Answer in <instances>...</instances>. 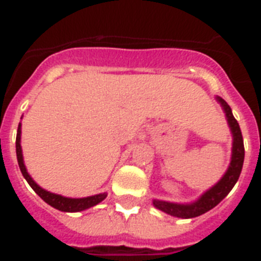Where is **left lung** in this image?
<instances>
[{
  "mask_svg": "<svg viewBox=\"0 0 261 261\" xmlns=\"http://www.w3.org/2000/svg\"><path fill=\"white\" fill-rule=\"evenodd\" d=\"M217 101L221 103L222 108H223V112L226 113L227 123L231 128V134H232V155H231V162L227 171L214 187L210 188L209 190H206L205 193L194 202L173 203L167 202V201H160V199H153V206L156 209L162 210V212L167 213L169 215H173V217H177V218H194V217L202 215L203 213L209 212L213 207H215L222 199L230 193V190L237 184L244 162L243 137H242L239 123L232 115L228 103L221 97H217Z\"/></svg>",
  "mask_w": 261,
  "mask_h": 261,
  "instance_id": "8db88e82",
  "label": "left lung"
}]
</instances>
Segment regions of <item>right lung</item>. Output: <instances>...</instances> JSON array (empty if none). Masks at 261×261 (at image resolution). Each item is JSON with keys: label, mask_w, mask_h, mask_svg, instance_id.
<instances>
[{"label": "right lung", "mask_w": 261, "mask_h": 261, "mask_svg": "<svg viewBox=\"0 0 261 261\" xmlns=\"http://www.w3.org/2000/svg\"><path fill=\"white\" fill-rule=\"evenodd\" d=\"M15 149H17V159H18V165H19V169H21L23 177L26 178V181L30 184V187L33 188L34 192H35L40 198L47 202L48 205H51L52 207L60 210V212H67V213H74V212H83L85 209H89L92 206L97 205L101 201L106 198L108 194L106 193H99L96 196L85 197V198H68V197H63L60 194L51 193V192H47L43 188H40L39 185L36 184L35 181L31 178V176L27 173V169L24 167L23 163V155H22V148H21V123L18 124V131H17V140H15Z\"/></svg>", "instance_id": "add662e5"}]
</instances>
